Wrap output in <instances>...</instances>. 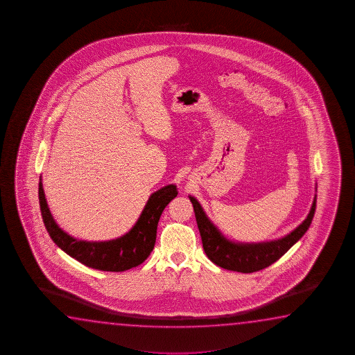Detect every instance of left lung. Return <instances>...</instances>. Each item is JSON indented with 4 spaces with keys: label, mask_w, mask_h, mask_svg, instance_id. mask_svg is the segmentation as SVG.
Here are the masks:
<instances>
[{
    "label": "left lung",
    "mask_w": 355,
    "mask_h": 355,
    "mask_svg": "<svg viewBox=\"0 0 355 355\" xmlns=\"http://www.w3.org/2000/svg\"><path fill=\"white\" fill-rule=\"evenodd\" d=\"M189 198L193 202L195 217L206 256L215 265L220 266L225 270L241 273H252L263 270L266 267L275 263L277 259H281L297 241L301 240L302 236L309 229L317 204L315 195L306 220L282 239L257 243H242L227 240L220 232V230L211 223L210 218L206 216L204 209L198 204V200L193 196H189Z\"/></svg>",
    "instance_id": "8db88e82"
}]
</instances>
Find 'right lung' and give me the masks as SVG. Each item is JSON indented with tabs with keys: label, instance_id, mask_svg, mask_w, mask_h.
Wrapping results in <instances>:
<instances>
[{
	"label": "right lung",
	"instance_id": "right-lung-1",
	"mask_svg": "<svg viewBox=\"0 0 355 355\" xmlns=\"http://www.w3.org/2000/svg\"><path fill=\"white\" fill-rule=\"evenodd\" d=\"M178 196L175 185H168L151 193L144 210L128 234L110 241L77 240L60 229L54 221L40 178L38 198L43 223L51 239L71 257L94 270L123 272L141 265L149 257L157 240V229L162 211Z\"/></svg>",
	"mask_w": 355,
	"mask_h": 355
}]
</instances>
